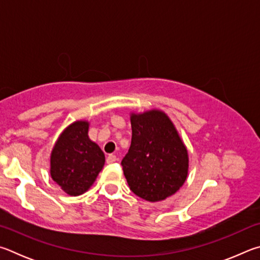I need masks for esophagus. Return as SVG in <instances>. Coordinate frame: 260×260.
Wrapping results in <instances>:
<instances>
[{"instance_id":"obj_1","label":"esophagus","mask_w":260,"mask_h":260,"mask_svg":"<svg viewBox=\"0 0 260 260\" xmlns=\"http://www.w3.org/2000/svg\"><path fill=\"white\" fill-rule=\"evenodd\" d=\"M116 160H117V158H116L115 155H114V154H109V155L106 158V162L109 165V163H114Z\"/></svg>"}]
</instances>
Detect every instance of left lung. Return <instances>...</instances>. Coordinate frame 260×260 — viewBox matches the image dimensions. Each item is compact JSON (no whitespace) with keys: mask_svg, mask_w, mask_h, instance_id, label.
<instances>
[{"mask_svg":"<svg viewBox=\"0 0 260 260\" xmlns=\"http://www.w3.org/2000/svg\"><path fill=\"white\" fill-rule=\"evenodd\" d=\"M131 127V146L121 162L127 185L146 201H162L185 183L187 151L163 112L133 114Z\"/></svg>","mask_w":260,"mask_h":260,"instance_id":"left-lung-1","label":"left lung"}]
</instances>
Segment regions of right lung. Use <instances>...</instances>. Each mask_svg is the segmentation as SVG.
I'll return each instance as SVG.
<instances>
[{
  "instance_id": "obj_1",
  "label": "right lung",
  "mask_w": 260,
  "mask_h": 260,
  "mask_svg": "<svg viewBox=\"0 0 260 260\" xmlns=\"http://www.w3.org/2000/svg\"><path fill=\"white\" fill-rule=\"evenodd\" d=\"M89 123L77 121L63 131L51 153V177L70 195L88 190L105 165V155L88 137Z\"/></svg>"
}]
</instances>
